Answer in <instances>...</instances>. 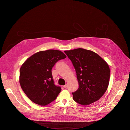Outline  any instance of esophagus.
<instances>
[{"label":"esophagus","mask_w":130,"mask_h":130,"mask_svg":"<svg viewBox=\"0 0 130 130\" xmlns=\"http://www.w3.org/2000/svg\"><path fill=\"white\" fill-rule=\"evenodd\" d=\"M67 85H64V86H63V87L64 88H67Z\"/></svg>","instance_id":"34e87169"}]
</instances>
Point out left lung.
<instances>
[{
  "instance_id": "left-lung-1",
  "label": "left lung",
  "mask_w": 130,
  "mask_h": 130,
  "mask_svg": "<svg viewBox=\"0 0 130 130\" xmlns=\"http://www.w3.org/2000/svg\"><path fill=\"white\" fill-rule=\"evenodd\" d=\"M75 69L79 87L72 93L74 100L86 106L99 100L107 90L110 77L109 66L91 50L77 48L66 50Z\"/></svg>"
}]
</instances>
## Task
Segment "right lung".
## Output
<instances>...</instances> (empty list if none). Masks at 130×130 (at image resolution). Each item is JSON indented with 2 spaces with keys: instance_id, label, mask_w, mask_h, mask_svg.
<instances>
[{
  "instance_id": "1",
  "label": "right lung",
  "mask_w": 130,
  "mask_h": 130,
  "mask_svg": "<svg viewBox=\"0 0 130 130\" xmlns=\"http://www.w3.org/2000/svg\"><path fill=\"white\" fill-rule=\"evenodd\" d=\"M66 57L61 51L50 49L34 54L23 63L19 83L26 96L34 103L46 106L57 98L61 88L54 85L52 69L56 62Z\"/></svg>"
}]
</instances>
